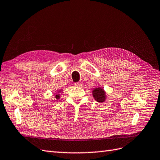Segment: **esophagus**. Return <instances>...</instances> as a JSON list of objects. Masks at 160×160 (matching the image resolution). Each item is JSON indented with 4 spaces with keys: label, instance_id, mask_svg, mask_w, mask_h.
<instances>
[{
    "label": "esophagus",
    "instance_id": "34e87169",
    "mask_svg": "<svg viewBox=\"0 0 160 160\" xmlns=\"http://www.w3.org/2000/svg\"><path fill=\"white\" fill-rule=\"evenodd\" d=\"M74 86L75 87H82V84L81 82H76L74 84Z\"/></svg>",
    "mask_w": 160,
    "mask_h": 160
}]
</instances>
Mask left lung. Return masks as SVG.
Segmentation results:
<instances>
[{
  "label": "left lung",
  "instance_id": "1",
  "mask_svg": "<svg viewBox=\"0 0 160 160\" xmlns=\"http://www.w3.org/2000/svg\"><path fill=\"white\" fill-rule=\"evenodd\" d=\"M92 95L94 99L98 102H103L107 99V94L102 87H98L92 91Z\"/></svg>",
  "mask_w": 160,
  "mask_h": 160
}]
</instances>
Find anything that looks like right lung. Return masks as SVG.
Wrapping results in <instances>:
<instances>
[{"label": "right lung", "mask_w": 160, "mask_h": 160, "mask_svg": "<svg viewBox=\"0 0 160 160\" xmlns=\"http://www.w3.org/2000/svg\"><path fill=\"white\" fill-rule=\"evenodd\" d=\"M62 89L57 90V91H56V96H55V98H56L57 100L60 99V93L62 92Z\"/></svg>", "instance_id": "1"}]
</instances>
